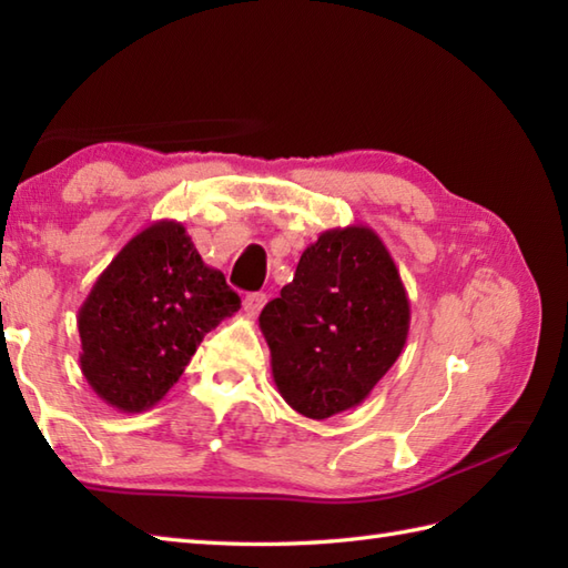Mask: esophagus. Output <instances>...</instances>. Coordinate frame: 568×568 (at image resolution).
I'll return each mask as SVG.
<instances>
[{"label": "esophagus", "mask_w": 568, "mask_h": 568, "mask_svg": "<svg viewBox=\"0 0 568 568\" xmlns=\"http://www.w3.org/2000/svg\"><path fill=\"white\" fill-rule=\"evenodd\" d=\"M263 305H265V295L263 293H248L244 297V312H246L248 317H256L258 312L263 310Z\"/></svg>", "instance_id": "1"}]
</instances>
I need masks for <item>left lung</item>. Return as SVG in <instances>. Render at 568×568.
I'll use <instances>...</instances> for the list:
<instances>
[{"mask_svg": "<svg viewBox=\"0 0 568 568\" xmlns=\"http://www.w3.org/2000/svg\"><path fill=\"white\" fill-rule=\"evenodd\" d=\"M258 324L283 400L327 419L364 403L403 354L409 300L381 236L352 224L327 229L303 251L293 283Z\"/></svg>", "mask_w": 568, "mask_h": 568, "instance_id": "1", "label": "left lung"}]
</instances>
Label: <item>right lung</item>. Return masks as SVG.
Listing matches in <instances>:
<instances>
[{"mask_svg": "<svg viewBox=\"0 0 568 568\" xmlns=\"http://www.w3.org/2000/svg\"><path fill=\"white\" fill-rule=\"evenodd\" d=\"M239 307L185 226L153 222L116 253L78 312L82 376L106 405L143 413L183 376L204 334Z\"/></svg>", "mask_w": 568, "mask_h": 568, "instance_id": "right-lung-1", "label": "right lung"}]
</instances>
